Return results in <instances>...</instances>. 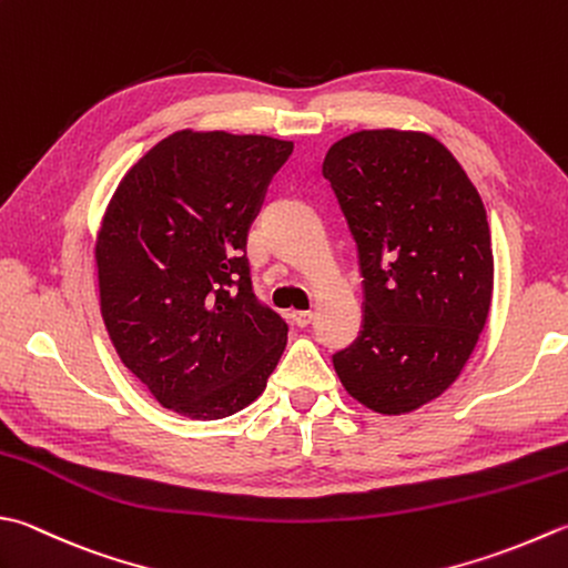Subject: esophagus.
Returning <instances> with one entry per match:
<instances>
[{
  "mask_svg": "<svg viewBox=\"0 0 568 568\" xmlns=\"http://www.w3.org/2000/svg\"><path fill=\"white\" fill-rule=\"evenodd\" d=\"M291 322L297 327H307L310 322H313V313H310V310H293Z\"/></svg>",
  "mask_w": 568,
  "mask_h": 568,
  "instance_id": "esophagus-1",
  "label": "esophagus"
}]
</instances>
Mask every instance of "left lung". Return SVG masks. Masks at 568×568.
<instances>
[{
    "label": "left lung",
    "instance_id": "1",
    "mask_svg": "<svg viewBox=\"0 0 568 568\" xmlns=\"http://www.w3.org/2000/svg\"><path fill=\"white\" fill-rule=\"evenodd\" d=\"M322 174L364 277L362 332L332 364L366 408L408 414L458 379L490 313L495 261L483 199L426 132H352L332 144Z\"/></svg>",
    "mask_w": 568,
    "mask_h": 568
}]
</instances>
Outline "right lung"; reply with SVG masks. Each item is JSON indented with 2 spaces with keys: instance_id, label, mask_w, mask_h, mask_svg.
<instances>
[{
  "instance_id": "add662e5",
  "label": "right lung",
  "mask_w": 568,
  "mask_h": 568,
  "mask_svg": "<svg viewBox=\"0 0 568 568\" xmlns=\"http://www.w3.org/2000/svg\"><path fill=\"white\" fill-rule=\"evenodd\" d=\"M293 142L180 130L122 176L95 241L100 313L164 408L216 420L263 394L285 320L253 293L246 241Z\"/></svg>"
}]
</instances>
